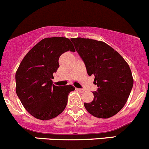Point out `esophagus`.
Listing matches in <instances>:
<instances>
[{
    "label": "esophagus",
    "instance_id": "1",
    "mask_svg": "<svg viewBox=\"0 0 149 149\" xmlns=\"http://www.w3.org/2000/svg\"><path fill=\"white\" fill-rule=\"evenodd\" d=\"M77 90L79 92H80V93H84L85 92V90L84 89H80V88H77Z\"/></svg>",
    "mask_w": 149,
    "mask_h": 149
}]
</instances>
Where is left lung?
<instances>
[{
    "instance_id": "1",
    "label": "left lung",
    "mask_w": 149,
    "mask_h": 149,
    "mask_svg": "<svg viewBox=\"0 0 149 149\" xmlns=\"http://www.w3.org/2000/svg\"><path fill=\"white\" fill-rule=\"evenodd\" d=\"M85 64L88 75L97 86L91 102L84 103L93 116L108 118L117 114L127 102L133 85L129 65L120 54L103 41L84 38L71 39Z\"/></svg>"
}]
</instances>
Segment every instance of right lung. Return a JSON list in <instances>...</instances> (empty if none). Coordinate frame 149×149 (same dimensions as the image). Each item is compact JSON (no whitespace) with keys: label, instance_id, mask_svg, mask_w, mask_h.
I'll list each match as a JSON object with an SVG mask.
<instances>
[{"label":"right lung","instance_id":"1","mask_svg":"<svg viewBox=\"0 0 149 149\" xmlns=\"http://www.w3.org/2000/svg\"><path fill=\"white\" fill-rule=\"evenodd\" d=\"M67 51L75 52L64 37L46 38L26 54L16 73V91L26 110L36 118L50 120L66 108L71 85L56 86L52 79L59 68V58Z\"/></svg>","mask_w":149,"mask_h":149}]
</instances>
